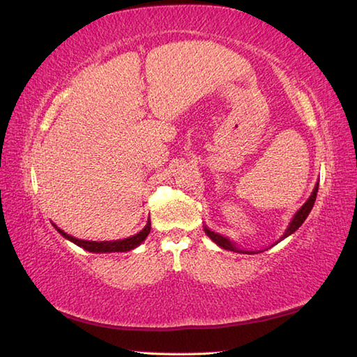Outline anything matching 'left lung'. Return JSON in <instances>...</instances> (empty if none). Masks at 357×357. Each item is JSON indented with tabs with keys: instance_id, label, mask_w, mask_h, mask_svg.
I'll return each instance as SVG.
<instances>
[{
	"instance_id": "obj_1",
	"label": "left lung",
	"mask_w": 357,
	"mask_h": 357,
	"mask_svg": "<svg viewBox=\"0 0 357 357\" xmlns=\"http://www.w3.org/2000/svg\"><path fill=\"white\" fill-rule=\"evenodd\" d=\"M317 188H319V183H316V185H314V188H313V192H312V195H310V198L305 201V204L304 206H302L298 211H296L294 213V216L291 218V221H290V224H288V227H287V230L284 231V234L282 236H280L275 244L273 245H276L278 242H280V241H284L285 238H288L290 236V234H293L296 230L299 229V227L304 224V221L307 219V216L310 215V211H312V208H313V206H314V201H316V195H317ZM204 231H206V234L207 236L215 242L216 245H219L221 248H224V250H230V252H236V253H245V255H255V253H261V250H256V252H253V250H242V248H239V247H236V244H234L233 241H230L229 238L227 236H222V234H219V233H215L213 230H210L207 225H204ZM271 245V247H273ZM271 247H268V248H271Z\"/></svg>"
}]
</instances>
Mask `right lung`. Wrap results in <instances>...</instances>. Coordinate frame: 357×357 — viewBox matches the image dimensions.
Segmentation results:
<instances>
[{"label":"right lung","instance_id":"1","mask_svg":"<svg viewBox=\"0 0 357 357\" xmlns=\"http://www.w3.org/2000/svg\"><path fill=\"white\" fill-rule=\"evenodd\" d=\"M53 227L58 230V233L64 236L67 241L73 242V244H77L78 247L87 250V252H92V253H116V252H130V250L136 248L138 245H141L146 238L149 236L150 229H151V224L150 221H147L146 227L139 231L133 234V236H128L126 239H118V241H84V239H78V238H73L72 234H67L66 231H63L61 229H58V227L53 224Z\"/></svg>","mask_w":357,"mask_h":357}]
</instances>
